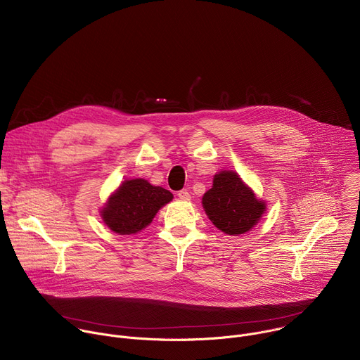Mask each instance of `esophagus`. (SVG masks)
Returning a JSON list of instances; mask_svg holds the SVG:
<instances>
[{
	"mask_svg": "<svg viewBox=\"0 0 360 360\" xmlns=\"http://www.w3.org/2000/svg\"><path fill=\"white\" fill-rule=\"evenodd\" d=\"M178 198H179V199H184V200H188V199L191 198V195H189V192H188L186 189H182V191L178 192Z\"/></svg>",
	"mask_w": 360,
	"mask_h": 360,
	"instance_id": "obj_1",
	"label": "esophagus"
}]
</instances>
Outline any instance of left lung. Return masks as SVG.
Listing matches in <instances>:
<instances>
[{"label": "left lung", "mask_w": 360, "mask_h": 360, "mask_svg": "<svg viewBox=\"0 0 360 360\" xmlns=\"http://www.w3.org/2000/svg\"><path fill=\"white\" fill-rule=\"evenodd\" d=\"M202 205L212 224L228 235H240L252 229L266 208L239 175L231 171L215 175L214 186L203 195Z\"/></svg>", "instance_id": "8db88e82"}]
</instances>
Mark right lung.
<instances>
[{"mask_svg": "<svg viewBox=\"0 0 360 360\" xmlns=\"http://www.w3.org/2000/svg\"><path fill=\"white\" fill-rule=\"evenodd\" d=\"M172 198L168 189L153 186L145 179L125 181L102 210V219L117 233H136L148 226Z\"/></svg>", "mask_w": 360, "mask_h": 360, "instance_id": "right-lung-1", "label": "right lung"}]
</instances>
